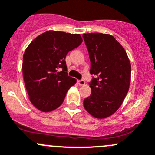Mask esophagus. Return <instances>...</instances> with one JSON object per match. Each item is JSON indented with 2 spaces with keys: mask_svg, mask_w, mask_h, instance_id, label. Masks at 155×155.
Instances as JSON below:
<instances>
[{
  "mask_svg": "<svg viewBox=\"0 0 155 155\" xmlns=\"http://www.w3.org/2000/svg\"><path fill=\"white\" fill-rule=\"evenodd\" d=\"M78 84L80 86H83V85L85 84V81L83 80H78Z\"/></svg>",
  "mask_w": 155,
  "mask_h": 155,
  "instance_id": "34e87169",
  "label": "esophagus"
}]
</instances>
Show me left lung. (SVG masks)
<instances>
[{"instance_id":"8db88e82","label":"left lung","mask_w":155,"mask_h":155,"mask_svg":"<svg viewBox=\"0 0 155 155\" xmlns=\"http://www.w3.org/2000/svg\"><path fill=\"white\" fill-rule=\"evenodd\" d=\"M91 60V94L84 100L87 112L97 119L113 115L123 104L129 91L131 64L126 51L110 34H83Z\"/></svg>"}]
</instances>
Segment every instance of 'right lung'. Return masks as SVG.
I'll use <instances>...</instances> for the list:
<instances>
[{"instance_id":"right-lung-1","label":"right lung","mask_w":155,"mask_h":155,"mask_svg":"<svg viewBox=\"0 0 155 155\" xmlns=\"http://www.w3.org/2000/svg\"><path fill=\"white\" fill-rule=\"evenodd\" d=\"M82 42L80 34L48 30L26 48L23 80L29 101L37 110L48 113L59 107L68 91L76 84V79L68 75L65 58Z\"/></svg>"}]
</instances>
